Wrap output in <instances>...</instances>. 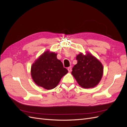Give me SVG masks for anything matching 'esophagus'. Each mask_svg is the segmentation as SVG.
Wrapping results in <instances>:
<instances>
[{
    "mask_svg": "<svg viewBox=\"0 0 127 127\" xmlns=\"http://www.w3.org/2000/svg\"><path fill=\"white\" fill-rule=\"evenodd\" d=\"M67 70H68V72H70L72 71V68H71V66L68 67L67 68Z\"/></svg>",
    "mask_w": 127,
    "mask_h": 127,
    "instance_id": "34e87169",
    "label": "esophagus"
}]
</instances>
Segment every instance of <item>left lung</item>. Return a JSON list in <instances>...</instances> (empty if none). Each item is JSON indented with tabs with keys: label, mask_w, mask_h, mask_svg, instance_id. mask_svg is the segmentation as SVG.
I'll return each instance as SVG.
<instances>
[{
	"label": "left lung",
	"mask_w": 127,
	"mask_h": 127,
	"mask_svg": "<svg viewBox=\"0 0 127 127\" xmlns=\"http://www.w3.org/2000/svg\"><path fill=\"white\" fill-rule=\"evenodd\" d=\"M77 64L71 72L78 84L84 88L95 87L100 81L103 73L102 63L92 54L84 55L80 53L77 56Z\"/></svg>",
	"instance_id": "1"
}]
</instances>
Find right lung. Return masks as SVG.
<instances>
[{"mask_svg": "<svg viewBox=\"0 0 127 127\" xmlns=\"http://www.w3.org/2000/svg\"><path fill=\"white\" fill-rule=\"evenodd\" d=\"M56 56L57 54L47 51L32 64L31 76L38 86L48 90L53 89L68 72Z\"/></svg>", "mask_w": 127, "mask_h": 127, "instance_id": "1", "label": "right lung"}]
</instances>
